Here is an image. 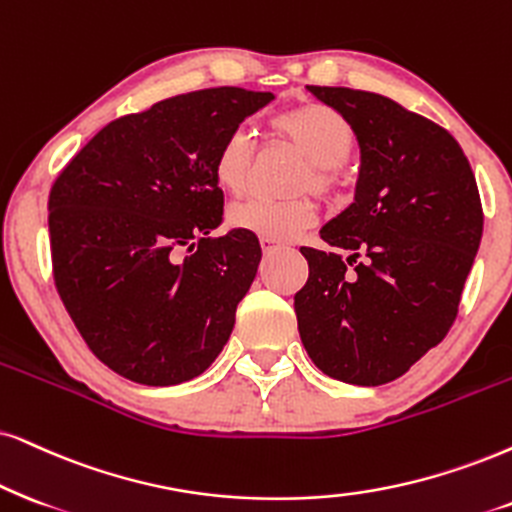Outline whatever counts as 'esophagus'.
Returning a JSON list of instances; mask_svg holds the SVG:
<instances>
[{
	"instance_id": "esophagus-1",
	"label": "esophagus",
	"mask_w": 512,
	"mask_h": 512,
	"mask_svg": "<svg viewBox=\"0 0 512 512\" xmlns=\"http://www.w3.org/2000/svg\"><path fill=\"white\" fill-rule=\"evenodd\" d=\"M260 243H262V250L264 252H274V250L281 248V243L271 241V238H260Z\"/></svg>"
}]
</instances>
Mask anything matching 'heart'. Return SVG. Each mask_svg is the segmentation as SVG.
<instances>
[{"instance_id":"obj_1","label":"heart","mask_w":512,"mask_h":512,"mask_svg":"<svg viewBox=\"0 0 512 512\" xmlns=\"http://www.w3.org/2000/svg\"><path fill=\"white\" fill-rule=\"evenodd\" d=\"M271 132L288 141L309 163L302 186L312 184L316 191H326L333 181V170L349 158L354 148V132L349 122L331 106L323 103H304L271 120ZM252 167V139L248 132L236 129L226 134L219 144L212 163V174L219 189L226 193L245 191ZM229 224L234 229L248 231L271 241H288L297 231L314 224L316 208L312 200H267L248 198L229 208Z\"/></svg>"}]
</instances>
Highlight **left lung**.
Listing matches in <instances>:
<instances>
[{
  "instance_id": "obj_1",
  "label": "left lung",
  "mask_w": 512,
  "mask_h": 512,
  "mask_svg": "<svg viewBox=\"0 0 512 512\" xmlns=\"http://www.w3.org/2000/svg\"><path fill=\"white\" fill-rule=\"evenodd\" d=\"M357 137L354 203L321 226L323 243L300 248L309 278L295 295L297 331L314 366L349 385L404 375L446 338L482 241L475 174L444 127L387 96L307 87Z\"/></svg>"
}]
</instances>
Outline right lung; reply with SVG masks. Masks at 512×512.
I'll return each mask as SVG.
<instances>
[{
	"label": "right lung",
	"mask_w": 512,
	"mask_h": 512,
	"mask_svg": "<svg viewBox=\"0 0 512 512\" xmlns=\"http://www.w3.org/2000/svg\"><path fill=\"white\" fill-rule=\"evenodd\" d=\"M274 101L215 87L108 122L49 193L54 281L89 349L139 385L208 371L262 260L255 234L229 229L212 174L226 134Z\"/></svg>",
	"instance_id": "1"
}]
</instances>
